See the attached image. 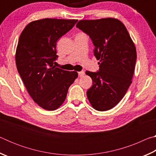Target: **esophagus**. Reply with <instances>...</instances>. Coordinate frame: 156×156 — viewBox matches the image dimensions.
Segmentation results:
<instances>
[{
  "mask_svg": "<svg viewBox=\"0 0 156 156\" xmlns=\"http://www.w3.org/2000/svg\"><path fill=\"white\" fill-rule=\"evenodd\" d=\"M84 75V72L83 71H81V72H78V76H80V77H82V76H83Z\"/></svg>",
  "mask_w": 156,
  "mask_h": 156,
  "instance_id": "obj_1",
  "label": "esophagus"
}]
</instances>
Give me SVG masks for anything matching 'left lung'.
Returning <instances> with one entry per match:
<instances>
[{
	"mask_svg": "<svg viewBox=\"0 0 156 156\" xmlns=\"http://www.w3.org/2000/svg\"><path fill=\"white\" fill-rule=\"evenodd\" d=\"M76 27L90 37L94 56L100 60L98 72H86L93 80L87 91L89 101L97 111L109 110L122 99L132 83L135 44L125 26L116 18L80 20Z\"/></svg>",
	"mask_w": 156,
	"mask_h": 156,
	"instance_id": "8db88e82",
	"label": "left lung"
}]
</instances>
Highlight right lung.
<instances>
[{"mask_svg": "<svg viewBox=\"0 0 156 156\" xmlns=\"http://www.w3.org/2000/svg\"><path fill=\"white\" fill-rule=\"evenodd\" d=\"M78 20L44 18L34 20L21 33L16 51V64L29 94L44 109L53 111L64 102L68 89L78 77L54 65L56 42Z\"/></svg>", "mask_w": 156, "mask_h": 156, "instance_id": "right-lung-1", "label": "right lung"}]
</instances>
